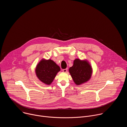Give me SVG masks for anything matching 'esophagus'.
<instances>
[{
    "mask_svg": "<svg viewBox=\"0 0 127 127\" xmlns=\"http://www.w3.org/2000/svg\"><path fill=\"white\" fill-rule=\"evenodd\" d=\"M62 71H63V72H64V73H66V72H67V68L64 69L62 70Z\"/></svg>",
    "mask_w": 127,
    "mask_h": 127,
    "instance_id": "esophagus-1",
    "label": "esophagus"
}]
</instances>
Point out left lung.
<instances>
[{
    "mask_svg": "<svg viewBox=\"0 0 127 127\" xmlns=\"http://www.w3.org/2000/svg\"><path fill=\"white\" fill-rule=\"evenodd\" d=\"M69 73L75 83L80 85L88 81L92 74V68L87 61L75 59L73 65L70 67Z\"/></svg>",
    "mask_w": 127,
    "mask_h": 127,
    "instance_id": "8db88e82",
    "label": "left lung"
}]
</instances>
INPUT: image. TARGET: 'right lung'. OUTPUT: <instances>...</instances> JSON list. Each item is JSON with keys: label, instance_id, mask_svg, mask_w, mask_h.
<instances>
[{"label": "right lung", "instance_id": "obj_1", "mask_svg": "<svg viewBox=\"0 0 127 127\" xmlns=\"http://www.w3.org/2000/svg\"><path fill=\"white\" fill-rule=\"evenodd\" d=\"M60 70V67L53 60L42 59L36 67L35 73L40 81L50 85Z\"/></svg>", "mask_w": 127, "mask_h": 127}]
</instances>
